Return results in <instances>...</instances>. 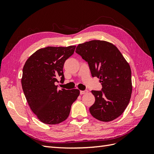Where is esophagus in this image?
<instances>
[{
	"mask_svg": "<svg viewBox=\"0 0 154 154\" xmlns=\"http://www.w3.org/2000/svg\"><path fill=\"white\" fill-rule=\"evenodd\" d=\"M88 92V91H80V94L82 95V94H87V93Z\"/></svg>",
	"mask_w": 154,
	"mask_h": 154,
	"instance_id": "obj_1",
	"label": "esophagus"
}]
</instances>
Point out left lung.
<instances>
[{
	"label": "left lung",
	"mask_w": 154,
	"mask_h": 154,
	"mask_svg": "<svg viewBox=\"0 0 154 154\" xmlns=\"http://www.w3.org/2000/svg\"><path fill=\"white\" fill-rule=\"evenodd\" d=\"M88 62L92 77L100 78L102 90L92 91L95 102L89 109L94 118L109 122L123 114L132 91L131 69L116 45L104 40H91L76 49Z\"/></svg>",
	"instance_id": "obj_1"
}]
</instances>
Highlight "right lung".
Instances as JSON below:
<instances>
[{
    "label": "right lung",
    "mask_w": 154,
    "mask_h": 154,
    "mask_svg": "<svg viewBox=\"0 0 154 154\" xmlns=\"http://www.w3.org/2000/svg\"><path fill=\"white\" fill-rule=\"evenodd\" d=\"M76 45L47 47L37 50L23 67L22 87L29 106L44 123L56 125L66 120L73 102L80 95L78 89L58 90L55 82L61 77L66 60L73 54Z\"/></svg>",
    "instance_id": "right-lung-1"
}]
</instances>
